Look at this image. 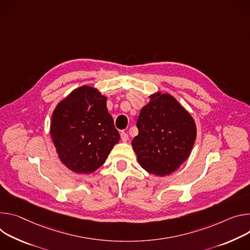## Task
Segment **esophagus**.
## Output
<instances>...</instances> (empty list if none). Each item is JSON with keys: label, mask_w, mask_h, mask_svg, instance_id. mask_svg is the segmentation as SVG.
Listing matches in <instances>:
<instances>
[{"label": "esophagus", "mask_w": 250, "mask_h": 250, "mask_svg": "<svg viewBox=\"0 0 250 250\" xmlns=\"http://www.w3.org/2000/svg\"><path fill=\"white\" fill-rule=\"evenodd\" d=\"M120 136H121V139H122V141H123V142L128 141V139H129V136H128V134H127L126 132L122 131V132L120 133Z\"/></svg>", "instance_id": "obj_1"}]
</instances>
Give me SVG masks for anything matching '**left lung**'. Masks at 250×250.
<instances>
[{
  "instance_id": "left-lung-1",
  "label": "left lung",
  "mask_w": 250,
  "mask_h": 250,
  "mask_svg": "<svg viewBox=\"0 0 250 250\" xmlns=\"http://www.w3.org/2000/svg\"><path fill=\"white\" fill-rule=\"evenodd\" d=\"M141 109L139 133L132 141L138 162L147 172L166 176L188 159L197 136L196 124L179 102L160 92Z\"/></svg>"
}]
</instances>
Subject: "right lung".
<instances>
[{"instance_id": "obj_1", "label": "right lung", "mask_w": 250, "mask_h": 250, "mask_svg": "<svg viewBox=\"0 0 250 250\" xmlns=\"http://www.w3.org/2000/svg\"><path fill=\"white\" fill-rule=\"evenodd\" d=\"M105 96L93 87L73 90L54 109L50 135L61 161L77 174L102 166L120 135L108 113Z\"/></svg>"}]
</instances>
